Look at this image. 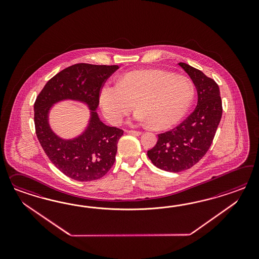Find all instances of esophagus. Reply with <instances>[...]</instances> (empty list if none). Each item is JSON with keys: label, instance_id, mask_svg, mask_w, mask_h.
Here are the masks:
<instances>
[{"label": "esophagus", "instance_id": "esophagus-1", "mask_svg": "<svg viewBox=\"0 0 259 259\" xmlns=\"http://www.w3.org/2000/svg\"><path fill=\"white\" fill-rule=\"evenodd\" d=\"M126 133L131 134V135H134V136H141V131H135V130H127Z\"/></svg>", "mask_w": 259, "mask_h": 259}]
</instances>
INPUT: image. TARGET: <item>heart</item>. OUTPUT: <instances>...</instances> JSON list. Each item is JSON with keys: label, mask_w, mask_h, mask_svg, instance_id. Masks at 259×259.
<instances>
[{"label": "heart", "mask_w": 259, "mask_h": 259, "mask_svg": "<svg viewBox=\"0 0 259 259\" xmlns=\"http://www.w3.org/2000/svg\"><path fill=\"white\" fill-rule=\"evenodd\" d=\"M195 87L186 77L158 69L132 71L118 83L105 82L100 90V105L104 117L118 124L136 103L135 119L155 129H167L179 123L190 109Z\"/></svg>", "instance_id": "heart-1"}]
</instances>
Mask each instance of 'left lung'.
I'll return each instance as SVG.
<instances>
[{"label": "left lung", "instance_id": "8db88e82", "mask_svg": "<svg viewBox=\"0 0 259 259\" xmlns=\"http://www.w3.org/2000/svg\"><path fill=\"white\" fill-rule=\"evenodd\" d=\"M179 65L188 74L196 87V109L180 125L159 134L157 144L147 151L153 164L172 172L190 169L205 156L222 116L218 83L187 63H180Z\"/></svg>", "mask_w": 259, "mask_h": 259}]
</instances>
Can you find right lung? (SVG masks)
<instances>
[{
    "label": "right lung",
    "instance_id": "add662e5",
    "mask_svg": "<svg viewBox=\"0 0 259 259\" xmlns=\"http://www.w3.org/2000/svg\"><path fill=\"white\" fill-rule=\"evenodd\" d=\"M118 65L77 63L59 72L47 81L34 103V122L39 143L50 161L72 180L97 181L111 169L116 159L118 141L123 131L102 122L96 110L100 90ZM82 102L91 110L85 131L65 140L49 124V112L63 100Z\"/></svg>",
    "mask_w": 259,
    "mask_h": 259
}]
</instances>
